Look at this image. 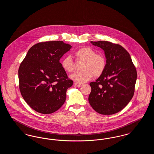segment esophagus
<instances>
[{"mask_svg": "<svg viewBox=\"0 0 154 154\" xmlns=\"http://www.w3.org/2000/svg\"><path fill=\"white\" fill-rule=\"evenodd\" d=\"M74 84H75V86H77V87H81V85H82L81 84H79V83H77V82H75Z\"/></svg>", "mask_w": 154, "mask_h": 154, "instance_id": "obj_1", "label": "esophagus"}]
</instances>
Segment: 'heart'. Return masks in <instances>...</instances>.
Segmentation results:
<instances>
[{
  "label": "heart",
  "mask_w": 154,
  "mask_h": 154,
  "mask_svg": "<svg viewBox=\"0 0 154 154\" xmlns=\"http://www.w3.org/2000/svg\"><path fill=\"white\" fill-rule=\"evenodd\" d=\"M74 54L78 61L84 62L82 72L74 73L70 77L75 82L82 84L91 80L94 75L98 77L102 74L107 66V59L102 53H96L95 50L85 47L77 50ZM62 69L67 73L73 72L75 63L71 56H66L61 62Z\"/></svg>",
  "instance_id": "1"
}]
</instances>
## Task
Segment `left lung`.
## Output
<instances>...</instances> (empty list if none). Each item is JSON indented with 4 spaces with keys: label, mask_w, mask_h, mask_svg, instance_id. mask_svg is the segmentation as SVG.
I'll list each match as a JSON object with an SVG mask.
<instances>
[{
    "label": "left lung",
    "mask_w": 154,
    "mask_h": 154,
    "mask_svg": "<svg viewBox=\"0 0 154 154\" xmlns=\"http://www.w3.org/2000/svg\"><path fill=\"white\" fill-rule=\"evenodd\" d=\"M104 51L107 66L104 73L89 85L88 100L94 110L111 115L122 110L132 99L137 71L128 52L121 45L107 41L91 42Z\"/></svg>",
    "instance_id": "left-lung-1"
}]
</instances>
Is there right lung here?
Listing matches in <instances>:
<instances>
[{
  "mask_svg": "<svg viewBox=\"0 0 154 154\" xmlns=\"http://www.w3.org/2000/svg\"><path fill=\"white\" fill-rule=\"evenodd\" d=\"M72 46L62 41L40 42L33 45L18 69L22 97L37 112L48 114L66 100V91L73 81L68 78L59 60Z\"/></svg>",
  "mask_w": 154,
  "mask_h": 154,
  "instance_id": "1",
  "label": "right lung"
}]
</instances>
